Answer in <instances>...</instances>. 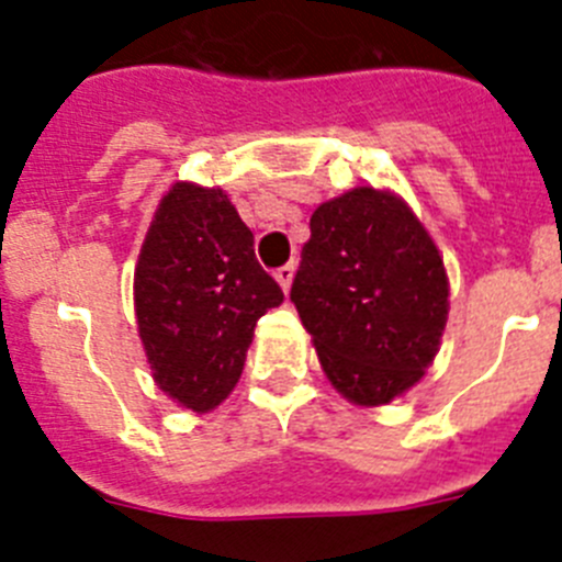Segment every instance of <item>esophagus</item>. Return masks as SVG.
Returning a JSON list of instances; mask_svg holds the SVG:
<instances>
[{"mask_svg": "<svg viewBox=\"0 0 562 562\" xmlns=\"http://www.w3.org/2000/svg\"><path fill=\"white\" fill-rule=\"evenodd\" d=\"M292 276H295V265H284L276 270V281L281 284V290H290L292 286Z\"/></svg>", "mask_w": 562, "mask_h": 562, "instance_id": "esophagus-1", "label": "esophagus"}]
</instances>
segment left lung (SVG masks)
Wrapping results in <instances>:
<instances>
[{
	"label": "left lung",
	"instance_id": "obj_1",
	"mask_svg": "<svg viewBox=\"0 0 562 562\" xmlns=\"http://www.w3.org/2000/svg\"><path fill=\"white\" fill-rule=\"evenodd\" d=\"M290 297L337 391L385 405L422 380L448 324L434 238L389 191L355 188L312 213Z\"/></svg>",
	"mask_w": 562,
	"mask_h": 562
}]
</instances>
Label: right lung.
<instances>
[{"label":"right lung","mask_w":562,"mask_h":562,"mask_svg":"<svg viewBox=\"0 0 562 562\" xmlns=\"http://www.w3.org/2000/svg\"><path fill=\"white\" fill-rule=\"evenodd\" d=\"M281 301L227 193L177 182L154 213L134 270V312L154 382L186 408H216L241 376L258 317Z\"/></svg>","instance_id":"obj_1"}]
</instances>
